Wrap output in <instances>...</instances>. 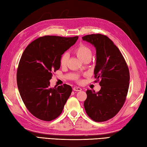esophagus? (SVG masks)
Listing matches in <instances>:
<instances>
[{
  "label": "esophagus",
  "instance_id": "obj_1",
  "mask_svg": "<svg viewBox=\"0 0 147 147\" xmlns=\"http://www.w3.org/2000/svg\"><path fill=\"white\" fill-rule=\"evenodd\" d=\"M74 91H80L82 90V88H80V87H74L73 88Z\"/></svg>",
  "mask_w": 147,
  "mask_h": 147
}]
</instances>
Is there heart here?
Masks as SVG:
<instances>
[{
  "label": "heart",
  "mask_w": 147,
  "mask_h": 147,
  "mask_svg": "<svg viewBox=\"0 0 147 147\" xmlns=\"http://www.w3.org/2000/svg\"><path fill=\"white\" fill-rule=\"evenodd\" d=\"M75 53L76 54L80 59L84 61L86 58H91L92 56V51L89 47L81 44L75 50ZM69 57V54L68 53H64L60 58V65L62 66H65L67 63Z\"/></svg>",
  "instance_id": "1"
}]
</instances>
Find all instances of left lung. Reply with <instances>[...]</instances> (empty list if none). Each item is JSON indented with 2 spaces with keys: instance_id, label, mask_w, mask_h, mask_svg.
<instances>
[{
  "instance_id": "1",
  "label": "left lung",
  "mask_w": 147,
  "mask_h": 147,
  "mask_svg": "<svg viewBox=\"0 0 147 147\" xmlns=\"http://www.w3.org/2000/svg\"><path fill=\"white\" fill-rule=\"evenodd\" d=\"M82 38L96 49L94 74L100 79L101 86L98 92L86 91L84 109L93 120L102 122L114 117L122 107L129 86V68L120 50L106 36L89 34Z\"/></svg>"
}]
</instances>
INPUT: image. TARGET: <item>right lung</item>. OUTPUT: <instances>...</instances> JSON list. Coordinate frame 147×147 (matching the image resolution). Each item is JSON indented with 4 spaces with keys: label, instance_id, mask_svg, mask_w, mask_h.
I'll return each instance as SVG.
<instances>
[{
    "label": "right lung",
    "instance_id": "obj_1",
    "mask_svg": "<svg viewBox=\"0 0 147 147\" xmlns=\"http://www.w3.org/2000/svg\"><path fill=\"white\" fill-rule=\"evenodd\" d=\"M78 38L40 37L22 54L16 74L18 91L27 109L38 119L51 121L59 117L71 95L70 86L51 88L50 80L60 68L61 56Z\"/></svg>",
    "mask_w": 147,
    "mask_h": 147
}]
</instances>
